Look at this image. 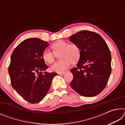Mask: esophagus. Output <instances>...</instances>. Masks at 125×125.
<instances>
[{"label": "esophagus", "mask_w": 125, "mask_h": 125, "mask_svg": "<svg viewBox=\"0 0 125 125\" xmlns=\"http://www.w3.org/2000/svg\"><path fill=\"white\" fill-rule=\"evenodd\" d=\"M59 74H60V75H63V74H64L65 73V72H58V73Z\"/></svg>", "instance_id": "esophagus-1"}]
</instances>
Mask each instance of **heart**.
<instances>
[{
    "label": "heart",
    "mask_w": 125,
    "mask_h": 125,
    "mask_svg": "<svg viewBox=\"0 0 125 125\" xmlns=\"http://www.w3.org/2000/svg\"><path fill=\"white\" fill-rule=\"evenodd\" d=\"M52 48L56 54L61 52L60 58L62 59L54 62L51 67V71L56 72H62L66 70L72 64V61L75 62L80 57V48L75 44H69L67 41L60 40L53 44ZM54 53L50 50L46 49L42 53V58L46 62L51 63L54 60Z\"/></svg>",
    "instance_id": "b5f03b06"
}]
</instances>
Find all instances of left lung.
I'll use <instances>...</instances> for the list:
<instances>
[{
  "label": "left lung",
  "instance_id": "obj_1",
  "mask_svg": "<svg viewBox=\"0 0 125 125\" xmlns=\"http://www.w3.org/2000/svg\"><path fill=\"white\" fill-rule=\"evenodd\" d=\"M69 39L80 50L77 66L71 69L73 75L71 86L82 96L98 95L106 86L111 72L108 46L100 35L90 31H79Z\"/></svg>",
  "mask_w": 125,
  "mask_h": 125
}]
</instances>
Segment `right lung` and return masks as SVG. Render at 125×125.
I'll return each mask as SVG.
<instances>
[{
	"label": "right lung",
	"mask_w": 125,
	"mask_h": 125,
	"mask_svg": "<svg viewBox=\"0 0 125 125\" xmlns=\"http://www.w3.org/2000/svg\"><path fill=\"white\" fill-rule=\"evenodd\" d=\"M48 45L46 41L30 38L21 42L12 53L8 69L11 85L30 103H39L45 98L57 75L47 72L42 74L48 68L42 53Z\"/></svg>",
	"instance_id": "1"
}]
</instances>
